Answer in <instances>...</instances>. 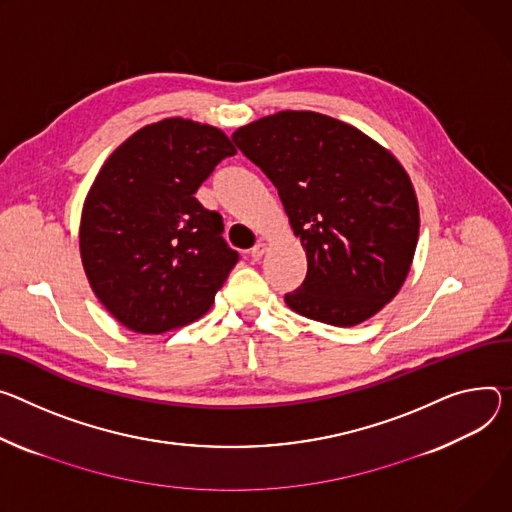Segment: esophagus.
Here are the masks:
<instances>
[{"label":"esophagus","mask_w":512,"mask_h":512,"mask_svg":"<svg viewBox=\"0 0 512 512\" xmlns=\"http://www.w3.org/2000/svg\"><path fill=\"white\" fill-rule=\"evenodd\" d=\"M267 251V243H263V241H259L251 251H249V255H251V259L253 261H259L261 257H263V253Z\"/></svg>","instance_id":"obj_1"}]
</instances>
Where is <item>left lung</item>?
I'll return each instance as SVG.
<instances>
[{
    "instance_id": "obj_1",
    "label": "left lung",
    "mask_w": 512,
    "mask_h": 512,
    "mask_svg": "<svg viewBox=\"0 0 512 512\" xmlns=\"http://www.w3.org/2000/svg\"><path fill=\"white\" fill-rule=\"evenodd\" d=\"M232 141L277 188L308 271L286 304L333 327H355L402 288L418 241V202L398 159L351 124L284 110Z\"/></svg>"
}]
</instances>
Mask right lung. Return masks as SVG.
Returning a JSON list of instances; mask_svg holds the SVG:
<instances>
[{
  "instance_id": "add662e5",
  "label": "right lung",
  "mask_w": 512,
  "mask_h": 512,
  "mask_svg": "<svg viewBox=\"0 0 512 512\" xmlns=\"http://www.w3.org/2000/svg\"><path fill=\"white\" fill-rule=\"evenodd\" d=\"M235 153L222 130L165 118L136 130L100 169L79 249L91 290L126 329L159 335L212 306L239 253L222 239V216L194 194Z\"/></svg>"
}]
</instances>
